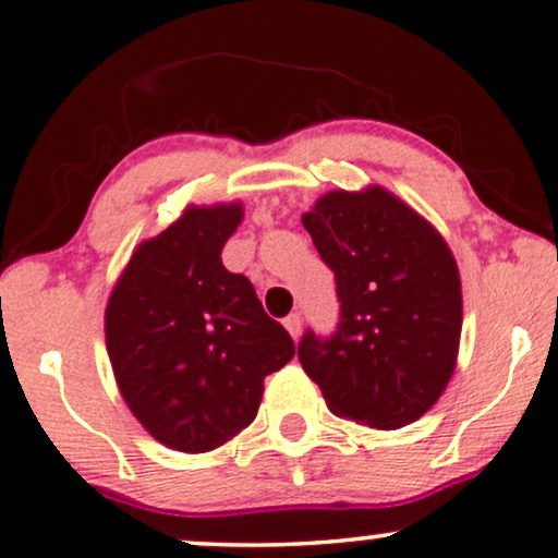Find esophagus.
Segmentation results:
<instances>
[{
	"label": "esophagus",
	"mask_w": 558,
	"mask_h": 558,
	"mask_svg": "<svg viewBox=\"0 0 558 558\" xmlns=\"http://www.w3.org/2000/svg\"><path fill=\"white\" fill-rule=\"evenodd\" d=\"M284 328H287V331H290L292 339H298L300 331H302V320H300V315H298V313L287 315V318H284Z\"/></svg>",
	"instance_id": "esophagus-1"
}]
</instances>
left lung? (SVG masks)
<instances>
[{"instance_id": "obj_1", "label": "left lung", "mask_w": 558, "mask_h": 558, "mask_svg": "<svg viewBox=\"0 0 558 558\" xmlns=\"http://www.w3.org/2000/svg\"><path fill=\"white\" fill-rule=\"evenodd\" d=\"M302 225L341 302L331 339L302 336V369L336 416L373 429L416 422L458 364L463 292L450 245L383 185L328 191Z\"/></svg>"}]
</instances>
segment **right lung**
Returning <instances> with one entry per match:
<instances>
[{"mask_svg":"<svg viewBox=\"0 0 558 558\" xmlns=\"http://www.w3.org/2000/svg\"><path fill=\"white\" fill-rule=\"evenodd\" d=\"M243 202L185 206L160 235L142 240L106 305V347L121 398L157 442L209 452L258 414L266 375L294 341L264 313L222 247Z\"/></svg>","mask_w":558,"mask_h":558,"instance_id":"1","label":"right lung"}]
</instances>
